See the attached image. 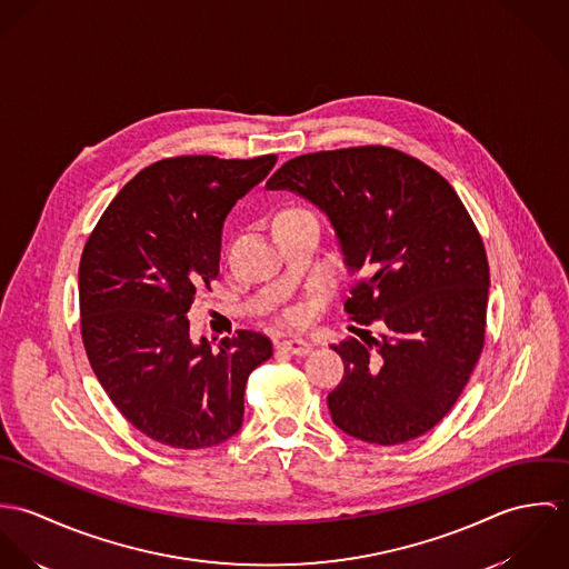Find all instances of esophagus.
<instances>
[{"mask_svg": "<svg viewBox=\"0 0 569 569\" xmlns=\"http://www.w3.org/2000/svg\"><path fill=\"white\" fill-rule=\"evenodd\" d=\"M278 348L284 350V352H289V355H298V357L309 355V352L313 350V346H311L307 339H298V337H296V339H284V341H280Z\"/></svg>", "mask_w": 569, "mask_h": 569, "instance_id": "obj_1", "label": "esophagus"}]
</instances>
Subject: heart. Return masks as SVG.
I'll return each instance as SVG.
<instances>
[{
    "instance_id": "heart-1",
    "label": "heart",
    "mask_w": 569,
    "mask_h": 569,
    "mask_svg": "<svg viewBox=\"0 0 569 569\" xmlns=\"http://www.w3.org/2000/svg\"><path fill=\"white\" fill-rule=\"evenodd\" d=\"M307 210L305 208H298V206H289V208H282L280 212H276V217H273V223H278V221H282V219H287V217H296V214H305Z\"/></svg>"
}]
</instances>
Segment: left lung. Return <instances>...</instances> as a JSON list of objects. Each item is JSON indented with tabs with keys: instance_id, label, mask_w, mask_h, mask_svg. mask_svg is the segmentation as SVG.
Returning <instances> with one entry per match:
<instances>
[{
	"instance_id": "obj_1",
	"label": "left lung",
	"mask_w": 569,
	"mask_h": 569,
	"mask_svg": "<svg viewBox=\"0 0 569 569\" xmlns=\"http://www.w3.org/2000/svg\"><path fill=\"white\" fill-rule=\"evenodd\" d=\"M318 206L355 276L346 313L379 322L368 341L332 346L343 379L328 395L332 422L372 445H401L438 425L485 348V243L449 181L390 147L293 158L267 181Z\"/></svg>"
}]
</instances>
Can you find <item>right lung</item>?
I'll list each match as a JSON object with an SVG mask.
<instances>
[{"label":"right lung","mask_w":569,"mask_h":569,"mask_svg":"<svg viewBox=\"0 0 569 569\" xmlns=\"http://www.w3.org/2000/svg\"><path fill=\"white\" fill-rule=\"evenodd\" d=\"M276 160L151 163L116 194L82 249L87 359L111 403L156 442L206 449L243 425L247 377L273 346L253 330L219 346L192 341L188 311L219 276L226 217Z\"/></svg>","instance_id":"obj_1"}]
</instances>
